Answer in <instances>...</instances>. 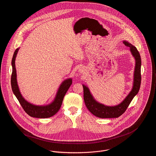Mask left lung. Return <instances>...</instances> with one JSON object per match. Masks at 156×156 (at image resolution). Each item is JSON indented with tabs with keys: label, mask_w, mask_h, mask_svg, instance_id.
<instances>
[{
	"label": "left lung",
	"mask_w": 156,
	"mask_h": 156,
	"mask_svg": "<svg viewBox=\"0 0 156 156\" xmlns=\"http://www.w3.org/2000/svg\"><path fill=\"white\" fill-rule=\"evenodd\" d=\"M124 44L130 48V51L136 59L133 89L125 100L119 105L106 106L97 102L91 95L89 89L83 85V98L85 105L89 111L97 117L100 118H112L120 116L127 110L134 97L138 93L140 89L141 82V58L140 54L135 46L126 41H124Z\"/></svg>",
	"instance_id": "obj_1"
}]
</instances>
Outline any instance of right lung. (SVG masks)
Instances as JSON below:
<instances>
[{
  "mask_svg": "<svg viewBox=\"0 0 156 156\" xmlns=\"http://www.w3.org/2000/svg\"><path fill=\"white\" fill-rule=\"evenodd\" d=\"M18 50L19 48H17L15 50L11 62L12 71L11 74V83L13 93L17 97L24 111L29 116L38 118H46L53 116L60 109L64 97L68 89H69V87L72 83V80L71 79H67L62 83V85L60 86L55 101L51 105L45 106H38L28 103L23 98L20 92L17 82V74L15 66V60Z\"/></svg>",
  "mask_w": 156,
  "mask_h": 156,
  "instance_id": "1",
  "label": "right lung"
}]
</instances>
